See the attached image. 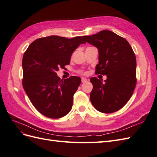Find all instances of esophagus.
Masks as SVG:
<instances>
[{"instance_id": "1", "label": "esophagus", "mask_w": 157, "mask_h": 157, "mask_svg": "<svg viewBox=\"0 0 157 157\" xmlns=\"http://www.w3.org/2000/svg\"><path fill=\"white\" fill-rule=\"evenodd\" d=\"M87 80H87L86 78H82V79H81V81H82V83H84V82H87Z\"/></svg>"}]
</instances>
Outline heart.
Here are the masks:
<instances>
[{
    "instance_id": "obj_1",
    "label": "heart",
    "mask_w": 157,
    "mask_h": 157,
    "mask_svg": "<svg viewBox=\"0 0 157 157\" xmlns=\"http://www.w3.org/2000/svg\"><path fill=\"white\" fill-rule=\"evenodd\" d=\"M80 73H82V71H80Z\"/></svg>"
}]
</instances>
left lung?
Returning a JSON list of instances; mask_svg holds the SVG:
<instances>
[{
    "mask_svg": "<svg viewBox=\"0 0 157 157\" xmlns=\"http://www.w3.org/2000/svg\"><path fill=\"white\" fill-rule=\"evenodd\" d=\"M82 37L98 48L99 63L95 73L107 77L104 82L96 77L90 78L91 103L101 113L119 110L129 101L137 83L134 51L124 38L108 30Z\"/></svg>",
    "mask_w": 157,
    "mask_h": 157,
    "instance_id": "obj_1",
    "label": "left lung"
}]
</instances>
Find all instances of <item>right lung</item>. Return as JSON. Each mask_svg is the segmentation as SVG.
Instances as JSON below:
<instances>
[{
  "label": "right lung",
  "mask_w": 157,
  "mask_h": 157,
  "mask_svg": "<svg viewBox=\"0 0 157 157\" xmlns=\"http://www.w3.org/2000/svg\"><path fill=\"white\" fill-rule=\"evenodd\" d=\"M85 43L80 36L69 39L52 35L36 39L25 52L23 87L33 106L43 115L59 118L71 111L81 79L71 76L61 80L56 71L69 65L73 52Z\"/></svg>",
  "instance_id": "add662e5"
}]
</instances>
